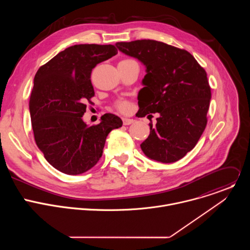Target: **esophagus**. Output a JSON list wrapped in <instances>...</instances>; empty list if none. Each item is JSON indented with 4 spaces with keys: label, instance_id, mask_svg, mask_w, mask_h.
Segmentation results:
<instances>
[{
    "label": "esophagus",
    "instance_id": "esophagus-1",
    "mask_svg": "<svg viewBox=\"0 0 250 250\" xmlns=\"http://www.w3.org/2000/svg\"><path fill=\"white\" fill-rule=\"evenodd\" d=\"M134 121L132 119H127V118H123V124L125 125H131L133 124Z\"/></svg>",
    "mask_w": 250,
    "mask_h": 250
}]
</instances>
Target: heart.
Instances as JSON below:
<instances>
[{
  "mask_svg": "<svg viewBox=\"0 0 250 250\" xmlns=\"http://www.w3.org/2000/svg\"><path fill=\"white\" fill-rule=\"evenodd\" d=\"M126 60H130V59H126ZM124 61H125V60H124ZM115 104H116V108L119 111H121L122 113H127L131 109L130 103L128 101H126V100H119V101L116 102Z\"/></svg>",
  "mask_w": 250,
  "mask_h": 250,
  "instance_id": "1",
  "label": "heart"
}]
</instances>
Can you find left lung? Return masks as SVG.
<instances>
[{"label":"left lung","mask_w":250,"mask_h":250,"mask_svg":"<svg viewBox=\"0 0 250 250\" xmlns=\"http://www.w3.org/2000/svg\"><path fill=\"white\" fill-rule=\"evenodd\" d=\"M119 50L146 67L138 92V118L159 114L140 147L150 159L172 163L197 145L207 125L210 87L205 69L185 49L161 42H117Z\"/></svg>","instance_id":"8db88e82"}]
</instances>
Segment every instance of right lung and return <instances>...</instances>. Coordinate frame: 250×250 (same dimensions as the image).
Listing matches in <instances>:
<instances>
[{
    "label": "right lung",
    "instance_id": "obj_1",
    "mask_svg": "<svg viewBox=\"0 0 250 250\" xmlns=\"http://www.w3.org/2000/svg\"><path fill=\"white\" fill-rule=\"evenodd\" d=\"M117 53L112 44H76L41 66L34 76L29 99L34 139L47 162L62 173L78 175L94 167L106 136L123 125L113 114L92 126L82 119L95 95L92 69Z\"/></svg>",
    "mask_w": 250,
    "mask_h": 250
}]
</instances>
